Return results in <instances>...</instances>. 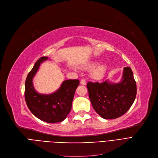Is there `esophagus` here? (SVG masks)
I'll return each mask as SVG.
<instances>
[{
  "label": "esophagus",
  "mask_w": 158,
  "mask_h": 158,
  "mask_svg": "<svg viewBox=\"0 0 158 158\" xmlns=\"http://www.w3.org/2000/svg\"><path fill=\"white\" fill-rule=\"evenodd\" d=\"M80 83L82 85H86V82L85 79H81V81H80Z\"/></svg>",
  "instance_id": "34e87169"
}]
</instances>
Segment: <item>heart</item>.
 <instances>
[{
	"label": "heart",
	"mask_w": 158,
	"mask_h": 158,
	"mask_svg": "<svg viewBox=\"0 0 158 158\" xmlns=\"http://www.w3.org/2000/svg\"><path fill=\"white\" fill-rule=\"evenodd\" d=\"M94 65V63L92 62H89L84 65L83 67L86 69L92 68ZM106 71V66L104 64H100L94 67L92 71H91V76L94 79H102Z\"/></svg>",
	"instance_id": "obj_1"
}]
</instances>
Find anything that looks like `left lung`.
Here are the masks:
<instances>
[{"instance_id": "8db88e82", "label": "left lung", "mask_w": 158, "mask_h": 158, "mask_svg": "<svg viewBox=\"0 0 158 158\" xmlns=\"http://www.w3.org/2000/svg\"><path fill=\"white\" fill-rule=\"evenodd\" d=\"M89 97L95 111L105 119H114L125 114L136 96V84L130 67H124L122 81L87 83Z\"/></svg>"}]
</instances>
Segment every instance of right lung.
Wrapping results in <instances>:
<instances>
[{
    "instance_id": "obj_1",
    "label": "right lung",
    "mask_w": 158,
    "mask_h": 158,
    "mask_svg": "<svg viewBox=\"0 0 158 158\" xmlns=\"http://www.w3.org/2000/svg\"><path fill=\"white\" fill-rule=\"evenodd\" d=\"M47 58L40 57L28 73L25 84V99L28 108L38 118L48 123H57L64 120L70 113L79 80L69 79L63 81L60 89L52 94H38L33 87L32 78L40 64Z\"/></svg>"
}]
</instances>
